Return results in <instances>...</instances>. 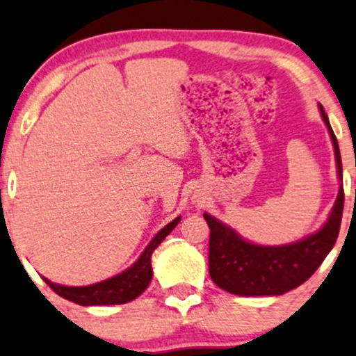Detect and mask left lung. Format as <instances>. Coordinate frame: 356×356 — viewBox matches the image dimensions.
Masks as SVG:
<instances>
[{
  "label": "left lung",
  "mask_w": 356,
  "mask_h": 356,
  "mask_svg": "<svg viewBox=\"0 0 356 356\" xmlns=\"http://www.w3.org/2000/svg\"><path fill=\"white\" fill-rule=\"evenodd\" d=\"M318 108L334 141L337 168L341 181L339 143L323 106L318 105ZM343 200V187H340L330 217L321 230L284 246L253 245L238 236L230 227L204 213L210 228L209 273L211 281L223 291L236 296H281L296 289L317 271L334 248L340 232Z\"/></svg>",
  "instance_id": "left-lung-1"
}]
</instances>
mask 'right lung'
I'll return each mask as SVG.
<instances>
[{
	"label": "right lung",
	"instance_id": "obj_1",
	"mask_svg": "<svg viewBox=\"0 0 356 356\" xmlns=\"http://www.w3.org/2000/svg\"><path fill=\"white\" fill-rule=\"evenodd\" d=\"M181 222V217H177L172 222L165 225L157 235L152 238V241L147 245V248L143 251L139 259L133 264L131 268L126 269L118 276L106 279V281L97 282L92 286L83 287H69L54 284L49 279L44 277L46 284L70 302L79 305H113V304H126L129 300L136 299L139 294H143L147 284L152 279V268H151V254L157 246L163 243L165 236L174 230L175 225Z\"/></svg>",
	"mask_w": 356,
	"mask_h": 356
}]
</instances>
